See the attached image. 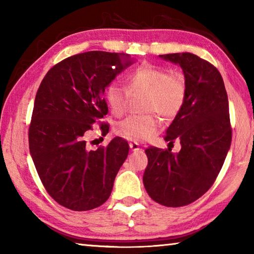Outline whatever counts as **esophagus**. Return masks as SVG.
<instances>
[{"label":"esophagus","mask_w":254,"mask_h":254,"mask_svg":"<svg viewBox=\"0 0 254 254\" xmlns=\"http://www.w3.org/2000/svg\"><path fill=\"white\" fill-rule=\"evenodd\" d=\"M130 149H131V151H140V147H139V143L137 142H130Z\"/></svg>","instance_id":"esophagus-1"}]
</instances>
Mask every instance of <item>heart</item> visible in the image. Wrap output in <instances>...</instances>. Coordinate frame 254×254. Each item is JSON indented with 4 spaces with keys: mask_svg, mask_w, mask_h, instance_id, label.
Wrapping results in <instances>:
<instances>
[{
    "mask_svg": "<svg viewBox=\"0 0 254 254\" xmlns=\"http://www.w3.org/2000/svg\"><path fill=\"white\" fill-rule=\"evenodd\" d=\"M187 85L182 72L170 71L152 65H142L127 77V88L113 81L105 89V101L112 113L121 117L126 113L131 96L144 95L142 107L157 112L163 118H175L186 101ZM160 120L154 113L131 115L115 127L119 135L127 140H148L156 134Z\"/></svg>",
    "mask_w": 254,
    "mask_h": 254,
    "instance_id": "obj_1",
    "label": "heart"
}]
</instances>
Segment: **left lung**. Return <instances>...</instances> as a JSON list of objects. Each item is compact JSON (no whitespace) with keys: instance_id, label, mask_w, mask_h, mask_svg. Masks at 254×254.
Here are the masks:
<instances>
[{"instance_id":"obj_1","label":"left lung","mask_w":254,"mask_h":254,"mask_svg":"<svg viewBox=\"0 0 254 254\" xmlns=\"http://www.w3.org/2000/svg\"><path fill=\"white\" fill-rule=\"evenodd\" d=\"M179 65L186 79V101L167 128L165 140L182 149L150 147L143 185L151 198L167 207L192 203L212 187L230 150L232 128L224 81L212 64L190 53L160 55Z\"/></svg>"}]
</instances>
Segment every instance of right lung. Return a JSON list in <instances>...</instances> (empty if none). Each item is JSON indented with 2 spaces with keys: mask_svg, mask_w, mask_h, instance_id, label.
<instances>
[{
  "mask_svg": "<svg viewBox=\"0 0 254 254\" xmlns=\"http://www.w3.org/2000/svg\"><path fill=\"white\" fill-rule=\"evenodd\" d=\"M134 63L126 54L88 51L64 59L47 72L34 100L29 148L48 194L71 210L96 208L109 199L128 144L114 137L89 150L93 124L107 114L104 92ZM102 134L109 132L101 124Z\"/></svg>",
  "mask_w": 254,
  "mask_h": 254,
  "instance_id": "1",
  "label": "right lung"
}]
</instances>
